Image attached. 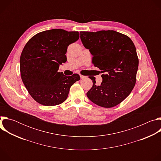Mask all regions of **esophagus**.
<instances>
[{
  "label": "esophagus",
  "instance_id": "34e87169",
  "mask_svg": "<svg viewBox=\"0 0 161 161\" xmlns=\"http://www.w3.org/2000/svg\"><path fill=\"white\" fill-rule=\"evenodd\" d=\"M85 77H86V76H83V75H80V78H81V79H84Z\"/></svg>",
  "mask_w": 161,
  "mask_h": 161
}]
</instances>
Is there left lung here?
Returning <instances> with one entry per match:
<instances>
[{"instance_id": "8db88e82", "label": "left lung", "mask_w": 161, "mask_h": 161, "mask_svg": "<svg viewBox=\"0 0 161 161\" xmlns=\"http://www.w3.org/2000/svg\"><path fill=\"white\" fill-rule=\"evenodd\" d=\"M84 47L93 55L92 62L101 72L103 82L97 85L95 77H90L93 85L88 98L106 108L121 103L132 92L136 81L139 60L135 46L127 36L114 31L80 32Z\"/></svg>"}]
</instances>
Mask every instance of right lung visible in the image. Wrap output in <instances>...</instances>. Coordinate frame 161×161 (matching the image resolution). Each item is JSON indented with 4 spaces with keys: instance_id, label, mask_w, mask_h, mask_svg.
<instances>
[{
    "instance_id": "1",
    "label": "right lung",
    "mask_w": 161,
    "mask_h": 161,
    "mask_svg": "<svg viewBox=\"0 0 161 161\" xmlns=\"http://www.w3.org/2000/svg\"><path fill=\"white\" fill-rule=\"evenodd\" d=\"M79 38L78 31L52 29L37 33L26 43L19 59L21 78L37 103L47 106L62 103L71 86L80 80L78 74L68 76L58 72L67 60L68 46Z\"/></svg>"
}]
</instances>
